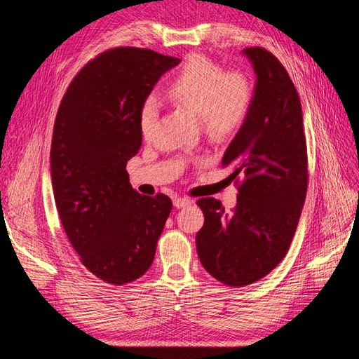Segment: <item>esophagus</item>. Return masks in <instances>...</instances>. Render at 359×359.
Returning a JSON list of instances; mask_svg holds the SVG:
<instances>
[{
  "instance_id": "1",
  "label": "esophagus",
  "mask_w": 359,
  "mask_h": 359,
  "mask_svg": "<svg viewBox=\"0 0 359 359\" xmlns=\"http://www.w3.org/2000/svg\"><path fill=\"white\" fill-rule=\"evenodd\" d=\"M191 203V201L189 198H175L173 199V206L175 208H186V206H189Z\"/></svg>"
}]
</instances>
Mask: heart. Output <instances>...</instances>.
Masks as SVG:
<instances>
[{"label":"heart","instance_id":"obj_1","mask_svg":"<svg viewBox=\"0 0 359 359\" xmlns=\"http://www.w3.org/2000/svg\"><path fill=\"white\" fill-rule=\"evenodd\" d=\"M166 97L198 115L202 128L211 137L223 139L236 133L245 123L253 102V88L243 73H224L210 58L193 55L173 76ZM157 118V102L149 95L139 109V128L144 137L153 135Z\"/></svg>","mask_w":359,"mask_h":359}]
</instances>
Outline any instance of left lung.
<instances>
[{
    "label": "left lung",
    "mask_w": 359,
    "mask_h": 359,
    "mask_svg": "<svg viewBox=\"0 0 359 359\" xmlns=\"http://www.w3.org/2000/svg\"><path fill=\"white\" fill-rule=\"evenodd\" d=\"M256 85L243 127L227 147L223 166L240 178L238 202L198 205L205 222L196 235L202 266L222 283L243 287L269 274L295 235L307 194V144L299 95L281 62L264 48H247Z\"/></svg>",
    "instance_id": "obj_1"
}]
</instances>
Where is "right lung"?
I'll list each match as a JSON object with an SVG mask.
<instances>
[{
    "label": "right lung",
    "mask_w": 359,
    "mask_h": 359,
    "mask_svg": "<svg viewBox=\"0 0 359 359\" xmlns=\"http://www.w3.org/2000/svg\"><path fill=\"white\" fill-rule=\"evenodd\" d=\"M181 60L115 48L76 74L53 126L50 177L64 231L81 262L104 283L142 277L172 210L166 194H139L127 161L142 145L140 104Z\"/></svg>",
    "instance_id": "right-lung-1"
}]
</instances>
